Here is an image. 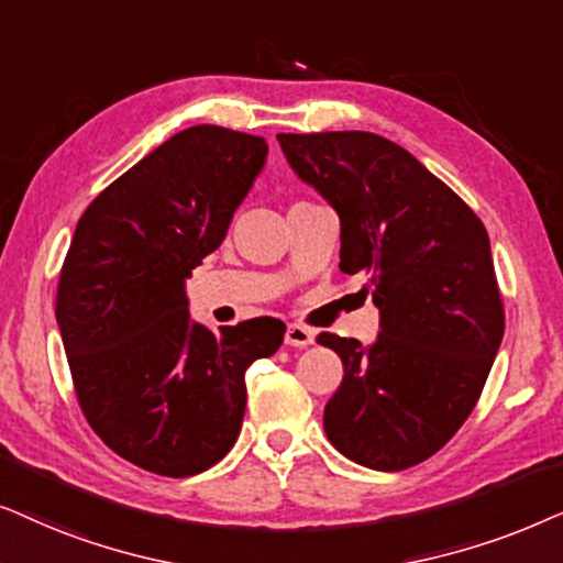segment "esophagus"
Listing matches in <instances>:
<instances>
[{
    "label": "esophagus",
    "instance_id": "esophagus-1",
    "mask_svg": "<svg viewBox=\"0 0 563 563\" xmlns=\"http://www.w3.org/2000/svg\"><path fill=\"white\" fill-rule=\"evenodd\" d=\"M313 342V332L303 324H288L286 329V344L288 347H306Z\"/></svg>",
    "mask_w": 563,
    "mask_h": 563
}]
</instances>
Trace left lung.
Listing matches in <instances>:
<instances>
[{
	"mask_svg": "<svg viewBox=\"0 0 563 563\" xmlns=\"http://www.w3.org/2000/svg\"><path fill=\"white\" fill-rule=\"evenodd\" d=\"M296 175L340 216V269L365 275L380 334L321 332L344 378L324 432L350 461L404 471L443 448L474 411L501 334L505 306L489 234L463 200L407 148L368 131L277 133Z\"/></svg>",
	"mask_w": 563,
	"mask_h": 563,
	"instance_id": "1",
	"label": "left lung"
}]
</instances>
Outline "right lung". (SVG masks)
<instances>
[{
    "instance_id": "right-lung-1",
    "label": "right lung",
    "mask_w": 563,
    "mask_h": 563,
    "mask_svg": "<svg viewBox=\"0 0 563 563\" xmlns=\"http://www.w3.org/2000/svg\"><path fill=\"white\" fill-rule=\"evenodd\" d=\"M265 156L262 136L179 131L97 195L66 252L56 321L77 401L112 453L152 474L219 463L242 430L246 368L283 344L280 319L211 332L185 298Z\"/></svg>"
}]
</instances>
